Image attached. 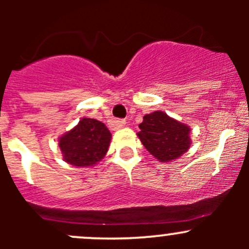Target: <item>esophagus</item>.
<instances>
[{
	"label": "esophagus",
	"mask_w": 249,
	"mask_h": 249,
	"mask_svg": "<svg viewBox=\"0 0 249 249\" xmlns=\"http://www.w3.org/2000/svg\"><path fill=\"white\" fill-rule=\"evenodd\" d=\"M125 124H126V120L125 119H114L113 120V125L115 126V129H119V127L125 126Z\"/></svg>",
	"instance_id": "34e87169"
}]
</instances>
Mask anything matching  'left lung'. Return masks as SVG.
I'll use <instances>...</instances> for the list:
<instances>
[{
  "mask_svg": "<svg viewBox=\"0 0 249 249\" xmlns=\"http://www.w3.org/2000/svg\"><path fill=\"white\" fill-rule=\"evenodd\" d=\"M137 136L145 149L161 162L178 159L192 144L190 127L157 110L143 117Z\"/></svg>",
  "mask_w": 249,
  "mask_h": 249,
  "instance_id": "left-lung-1",
  "label": "left lung"
}]
</instances>
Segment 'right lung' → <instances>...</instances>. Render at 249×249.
Here are the masks:
<instances>
[{
	"instance_id": "add662e5",
	"label": "right lung",
	"mask_w": 249,
	"mask_h": 249,
	"mask_svg": "<svg viewBox=\"0 0 249 249\" xmlns=\"http://www.w3.org/2000/svg\"><path fill=\"white\" fill-rule=\"evenodd\" d=\"M109 130L96 119L83 118L78 125L59 139L64 160L73 166H94L108 150Z\"/></svg>"
}]
</instances>
